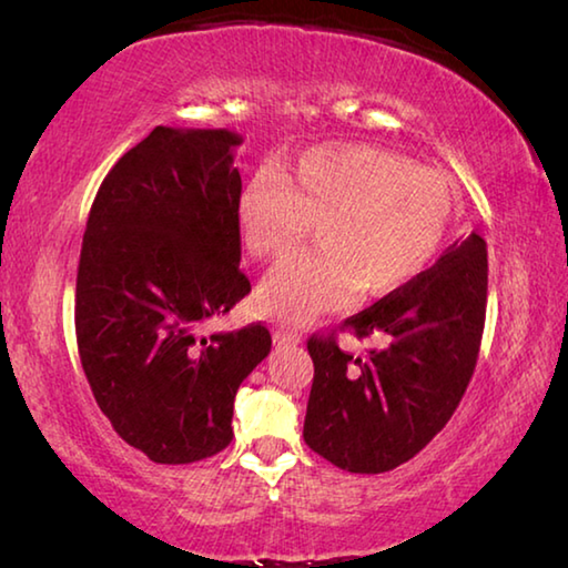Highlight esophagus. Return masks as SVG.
I'll return each mask as SVG.
<instances>
[{
  "mask_svg": "<svg viewBox=\"0 0 568 568\" xmlns=\"http://www.w3.org/2000/svg\"><path fill=\"white\" fill-rule=\"evenodd\" d=\"M273 343L277 345V348H283V345H297V343H301V335L277 328V331L273 333Z\"/></svg>",
  "mask_w": 568,
  "mask_h": 568,
  "instance_id": "1",
  "label": "esophagus"
}]
</instances>
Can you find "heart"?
Segmentation results:
<instances>
[{"label": "heart", "mask_w": 568, "mask_h": 568, "mask_svg": "<svg viewBox=\"0 0 568 568\" xmlns=\"http://www.w3.org/2000/svg\"><path fill=\"white\" fill-rule=\"evenodd\" d=\"M456 197L436 170L373 145L307 150L291 172L263 170L237 200L240 233L261 261L291 257L315 223L321 245L267 275L265 315L305 323L341 311L358 291H400L446 243Z\"/></svg>", "instance_id": "heart-1"}]
</instances>
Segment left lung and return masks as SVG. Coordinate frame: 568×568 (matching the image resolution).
<instances>
[{
  "label": "left lung",
  "mask_w": 568,
  "mask_h": 568,
  "mask_svg": "<svg viewBox=\"0 0 568 568\" xmlns=\"http://www.w3.org/2000/svg\"><path fill=\"white\" fill-rule=\"evenodd\" d=\"M486 240L470 233L434 267L343 323L383 348L345 353L335 333L311 335L315 376L303 438L351 474H383L430 444L474 376L486 323Z\"/></svg>",
  "instance_id": "1"
}]
</instances>
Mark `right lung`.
I'll return each mask as SVG.
<instances>
[{"label": "right lung", "mask_w": 568, "mask_h": 568, "mask_svg": "<svg viewBox=\"0 0 568 568\" xmlns=\"http://www.w3.org/2000/svg\"><path fill=\"white\" fill-rule=\"evenodd\" d=\"M227 130L155 128L94 197L77 267L84 376L118 436L155 464H195L233 440V403L271 353L250 323L203 335L250 293L240 271L243 180Z\"/></svg>", "instance_id": "add662e5"}]
</instances>
